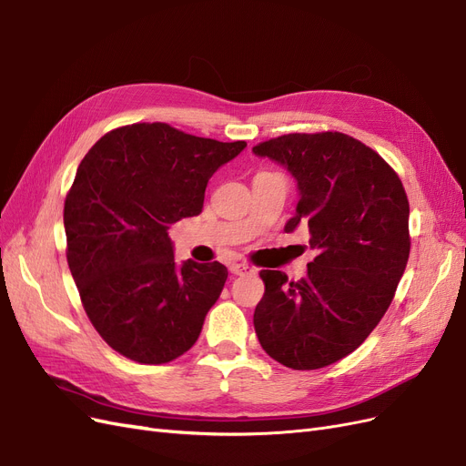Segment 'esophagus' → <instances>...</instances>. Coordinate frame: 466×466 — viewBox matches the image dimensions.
<instances>
[{
	"instance_id": "1",
	"label": "esophagus",
	"mask_w": 466,
	"mask_h": 466,
	"mask_svg": "<svg viewBox=\"0 0 466 466\" xmlns=\"http://www.w3.org/2000/svg\"><path fill=\"white\" fill-rule=\"evenodd\" d=\"M229 271L233 276H245V274H250L252 268L248 264H243V262H233L229 266Z\"/></svg>"
}]
</instances>
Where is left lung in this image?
I'll list each match as a JSON object with an SVG mask.
<instances>
[{
  "label": "left lung",
  "instance_id": "1",
  "mask_svg": "<svg viewBox=\"0 0 466 466\" xmlns=\"http://www.w3.org/2000/svg\"><path fill=\"white\" fill-rule=\"evenodd\" d=\"M252 152L293 175L299 202L285 231L307 226L318 250L299 281L262 271L254 329L279 364L316 370L355 350L390 309L410 250L409 200L397 173L343 133L283 135Z\"/></svg>",
  "mask_w": 466,
  "mask_h": 466
}]
</instances>
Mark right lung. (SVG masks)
<instances>
[{"label":"right lung","instance_id":"right-lung-1","mask_svg":"<svg viewBox=\"0 0 466 466\" xmlns=\"http://www.w3.org/2000/svg\"><path fill=\"white\" fill-rule=\"evenodd\" d=\"M245 148L137 123L80 162L63 212L67 262L92 326L123 357L164 364L197 343L228 268L177 264L167 231L202 212L208 181Z\"/></svg>","mask_w":466,"mask_h":466}]
</instances>
